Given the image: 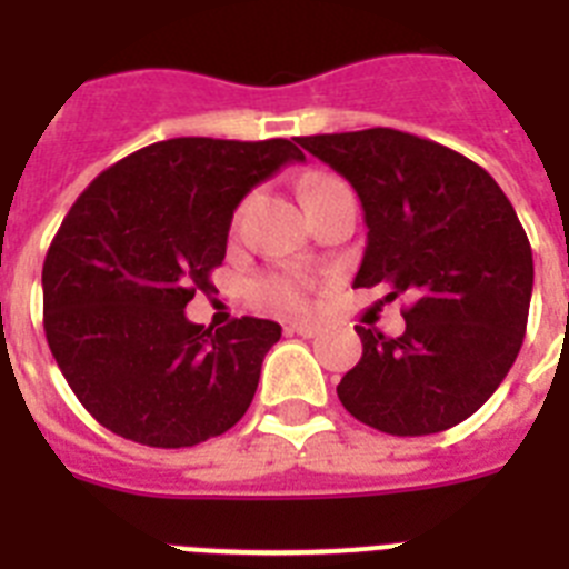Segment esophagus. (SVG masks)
I'll list each match as a JSON object with an SVG mask.
<instances>
[{
    "mask_svg": "<svg viewBox=\"0 0 569 569\" xmlns=\"http://www.w3.org/2000/svg\"><path fill=\"white\" fill-rule=\"evenodd\" d=\"M284 331H288V335H299V337H317L319 326L317 322H311V319H299V322H288V326H284Z\"/></svg>",
    "mask_w": 569,
    "mask_h": 569,
    "instance_id": "1",
    "label": "esophagus"
}]
</instances>
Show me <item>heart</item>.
<instances>
[{"label":"heart","mask_w":569,"mask_h":569,"mask_svg":"<svg viewBox=\"0 0 569 569\" xmlns=\"http://www.w3.org/2000/svg\"><path fill=\"white\" fill-rule=\"evenodd\" d=\"M328 180H317L308 186V191L313 186H322ZM258 296L264 302L276 305V308H302L308 302V281L299 279V276H267V279L258 281Z\"/></svg>","instance_id":"heart-1"}]
</instances>
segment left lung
Here are the masks:
<instances>
[{"instance_id": "left-lung-1", "label": "left lung", "mask_w": 569, "mask_h": 569, "mask_svg": "<svg viewBox=\"0 0 569 569\" xmlns=\"http://www.w3.org/2000/svg\"><path fill=\"white\" fill-rule=\"evenodd\" d=\"M296 142L351 182L366 250L355 288L407 296L401 337L358 326L342 407L389 436L442 433L503 383L527 335L532 247L491 173L457 150L372 127Z\"/></svg>"}]
</instances>
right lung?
<instances>
[{
	"instance_id": "add662e5",
	"label": "right lung",
	"mask_w": 569,
	"mask_h": 569,
	"mask_svg": "<svg viewBox=\"0 0 569 569\" xmlns=\"http://www.w3.org/2000/svg\"><path fill=\"white\" fill-rule=\"evenodd\" d=\"M302 159L288 139L182 136L136 150L74 200L42 264V326L98 425L191 448L241 421L281 326L241 317L211 331L186 305L223 264L238 203Z\"/></svg>"
}]
</instances>
